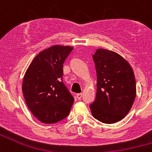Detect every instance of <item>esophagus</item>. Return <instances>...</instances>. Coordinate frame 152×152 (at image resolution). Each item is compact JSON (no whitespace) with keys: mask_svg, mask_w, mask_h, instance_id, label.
Returning a JSON list of instances; mask_svg holds the SVG:
<instances>
[{"mask_svg":"<svg viewBox=\"0 0 152 152\" xmlns=\"http://www.w3.org/2000/svg\"><path fill=\"white\" fill-rule=\"evenodd\" d=\"M76 96H77V98L78 99V100H80L81 97H82V94H81V93H80V94H76Z\"/></svg>","mask_w":152,"mask_h":152,"instance_id":"1","label":"esophagus"}]
</instances>
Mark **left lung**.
Here are the masks:
<instances>
[{"mask_svg":"<svg viewBox=\"0 0 152 152\" xmlns=\"http://www.w3.org/2000/svg\"><path fill=\"white\" fill-rule=\"evenodd\" d=\"M96 71L95 101L90 105L96 119L107 124L129 113L136 96V83L129 63L113 51L98 49L93 55Z\"/></svg>","mask_w":152,"mask_h":152,"instance_id":"obj_1","label":"left lung"}]
</instances>
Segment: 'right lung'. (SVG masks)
I'll list each match as a JSON object with an SVG mask.
<instances>
[{
	"label": "right lung",
	"mask_w": 152,
	"mask_h": 152,
	"mask_svg": "<svg viewBox=\"0 0 152 152\" xmlns=\"http://www.w3.org/2000/svg\"><path fill=\"white\" fill-rule=\"evenodd\" d=\"M73 49L52 45L39 53L26 70L22 91L26 105L40 122L56 123L67 117L73 96L62 82L63 63Z\"/></svg>",
	"instance_id": "1"
}]
</instances>
